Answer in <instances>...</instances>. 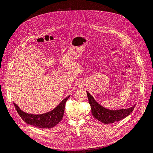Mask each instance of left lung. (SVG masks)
<instances>
[{
    "mask_svg": "<svg viewBox=\"0 0 153 153\" xmlns=\"http://www.w3.org/2000/svg\"><path fill=\"white\" fill-rule=\"evenodd\" d=\"M89 103L91 105V112L93 116L104 124H110L121 121L126 117L133 110L135 106L126 109H120L112 110H109L100 105L96 101L92 96L87 91Z\"/></svg>",
    "mask_w": 153,
    "mask_h": 153,
    "instance_id": "obj_1",
    "label": "left lung"
}]
</instances>
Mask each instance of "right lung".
<instances>
[{"instance_id": "1", "label": "right lung", "mask_w": 153, "mask_h": 153, "mask_svg": "<svg viewBox=\"0 0 153 153\" xmlns=\"http://www.w3.org/2000/svg\"><path fill=\"white\" fill-rule=\"evenodd\" d=\"M69 97V96L64 99L59 105L52 111L39 115L25 113L21 110L15 103H14V105L15 106L18 114H19L23 121L26 123L38 128H51L54 127L62 120L64 115V108H65V104Z\"/></svg>"}]
</instances>
